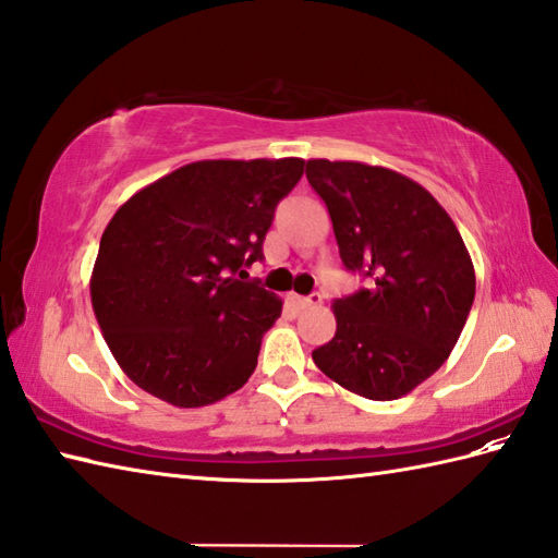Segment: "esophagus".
I'll return each mask as SVG.
<instances>
[{
  "mask_svg": "<svg viewBox=\"0 0 558 558\" xmlns=\"http://www.w3.org/2000/svg\"><path fill=\"white\" fill-rule=\"evenodd\" d=\"M322 294L318 292H314V294H310V298H294V304H298V310H310V306H318L322 304Z\"/></svg>",
  "mask_w": 558,
  "mask_h": 558,
  "instance_id": "esophagus-1",
  "label": "esophagus"
}]
</instances>
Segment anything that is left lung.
<instances>
[{
    "instance_id": "8db88e82",
    "label": "left lung",
    "mask_w": 558,
    "mask_h": 558,
    "mask_svg": "<svg viewBox=\"0 0 558 558\" xmlns=\"http://www.w3.org/2000/svg\"><path fill=\"white\" fill-rule=\"evenodd\" d=\"M306 180L326 201L342 264L372 278L333 302L336 336L314 364L362 398L398 400L448 360L468 322V246L441 204L396 170L318 158Z\"/></svg>"
}]
</instances>
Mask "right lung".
<instances>
[{
  "instance_id": "right-lung-1",
  "label": "right lung",
  "mask_w": 558,
  "mask_h": 558,
  "mask_svg": "<svg viewBox=\"0 0 558 558\" xmlns=\"http://www.w3.org/2000/svg\"><path fill=\"white\" fill-rule=\"evenodd\" d=\"M302 158L198 160L141 189L102 232L90 302L102 338L132 381L174 408L240 390L282 300L246 282L264 258Z\"/></svg>"
}]
</instances>
